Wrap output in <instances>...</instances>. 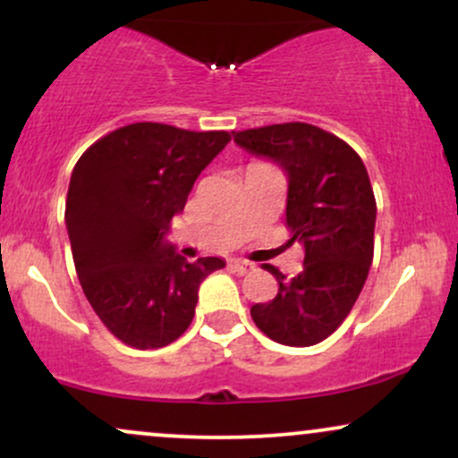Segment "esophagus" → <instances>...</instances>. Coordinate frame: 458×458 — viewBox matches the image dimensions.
<instances>
[{
	"instance_id": "1",
	"label": "esophagus",
	"mask_w": 458,
	"mask_h": 458,
	"mask_svg": "<svg viewBox=\"0 0 458 458\" xmlns=\"http://www.w3.org/2000/svg\"><path fill=\"white\" fill-rule=\"evenodd\" d=\"M228 267H230V269H233L234 273H239V276H243V273L254 271V265H251V262L241 260V259H230V260H228Z\"/></svg>"
}]
</instances>
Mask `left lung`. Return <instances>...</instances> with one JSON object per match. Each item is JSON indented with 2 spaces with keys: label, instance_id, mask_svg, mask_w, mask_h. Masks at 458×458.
Listing matches in <instances>:
<instances>
[{
  "label": "left lung",
  "instance_id": "1",
  "mask_svg": "<svg viewBox=\"0 0 458 458\" xmlns=\"http://www.w3.org/2000/svg\"><path fill=\"white\" fill-rule=\"evenodd\" d=\"M234 141L288 174L286 225L303 247V269L286 280L276 267L277 295L251 306L262 334L286 346L323 343L349 317L375 251L377 202L364 161L329 131L308 123L233 131Z\"/></svg>",
  "mask_w": 458,
  "mask_h": 458
}]
</instances>
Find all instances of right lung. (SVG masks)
I'll use <instances>...</instances> for the list:
<instances>
[{
    "instance_id": "add662e5",
    "label": "right lung",
    "mask_w": 458,
    "mask_h": 458,
    "mask_svg": "<svg viewBox=\"0 0 458 458\" xmlns=\"http://www.w3.org/2000/svg\"><path fill=\"white\" fill-rule=\"evenodd\" d=\"M228 131L135 123L79 157L66 196V228L83 295L120 343L161 349L185 334L198 288L222 259L187 262L165 241L199 172Z\"/></svg>"
}]
</instances>
